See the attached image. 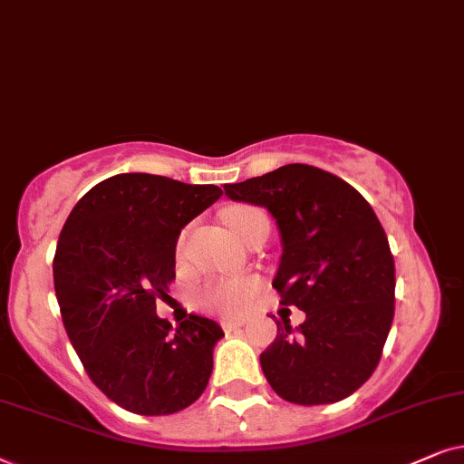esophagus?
<instances>
[{
	"label": "esophagus",
	"instance_id": "1",
	"mask_svg": "<svg viewBox=\"0 0 464 464\" xmlns=\"http://www.w3.org/2000/svg\"><path fill=\"white\" fill-rule=\"evenodd\" d=\"M246 323L242 320H222V329L225 331H236V329H242Z\"/></svg>",
	"mask_w": 464,
	"mask_h": 464
}]
</instances>
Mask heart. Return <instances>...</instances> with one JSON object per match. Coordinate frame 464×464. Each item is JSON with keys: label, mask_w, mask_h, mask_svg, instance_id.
Segmentation results:
<instances>
[{"label": "heart", "mask_w": 464, "mask_h": 464, "mask_svg": "<svg viewBox=\"0 0 464 464\" xmlns=\"http://www.w3.org/2000/svg\"><path fill=\"white\" fill-rule=\"evenodd\" d=\"M258 218H265L263 212H258L255 208L237 206L225 212V222L233 233L239 237L244 233V228ZM256 286L248 280H209L197 290V301L199 305L206 307L209 312L227 314H242L246 307L250 305V301L255 299Z\"/></svg>", "instance_id": "b5f03b06"}]
</instances>
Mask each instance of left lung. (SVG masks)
I'll use <instances>...</instances> for the list:
<instances>
[{"label": "left lung", "mask_w": 464, "mask_h": 464, "mask_svg": "<svg viewBox=\"0 0 464 464\" xmlns=\"http://www.w3.org/2000/svg\"><path fill=\"white\" fill-rule=\"evenodd\" d=\"M231 201L261 206L280 231L274 288L305 312L261 354L269 386L296 405L337 403L378 367L394 316V261L365 197L312 165H284L225 184Z\"/></svg>", "instance_id": "obj_1"}]
</instances>
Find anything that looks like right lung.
<instances>
[{
	"label": "right lung",
	"mask_w": 464,
	"mask_h": 464,
	"mask_svg": "<svg viewBox=\"0 0 464 464\" xmlns=\"http://www.w3.org/2000/svg\"><path fill=\"white\" fill-rule=\"evenodd\" d=\"M220 195L135 171L99 182L67 216L53 263L61 318L89 378L122 410L168 416L206 391L225 333L195 314L171 331L157 296L176 277L180 231Z\"/></svg>",
	"instance_id": "right-lung-1"
}]
</instances>
